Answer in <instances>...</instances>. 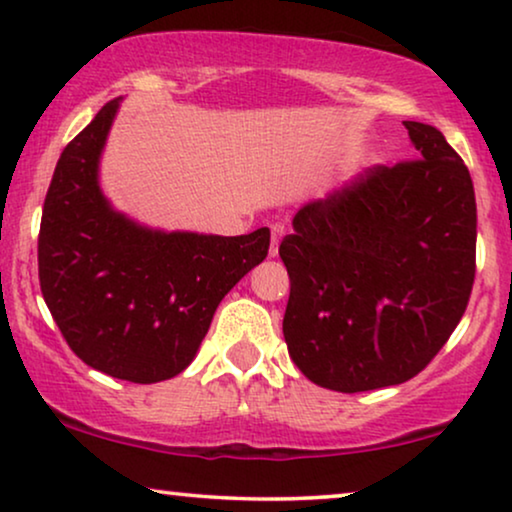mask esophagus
<instances>
[{
  "label": "esophagus",
  "mask_w": 512,
  "mask_h": 512,
  "mask_svg": "<svg viewBox=\"0 0 512 512\" xmlns=\"http://www.w3.org/2000/svg\"><path fill=\"white\" fill-rule=\"evenodd\" d=\"M284 235H286V228L282 223H275V226L270 228V256L279 254V244H282Z\"/></svg>",
  "instance_id": "esophagus-1"
}]
</instances>
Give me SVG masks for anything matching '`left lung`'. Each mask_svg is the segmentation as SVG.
Segmentation results:
<instances>
[{"instance_id": "obj_1", "label": "left lung", "mask_w": 512, "mask_h": 512, "mask_svg": "<svg viewBox=\"0 0 512 512\" xmlns=\"http://www.w3.org/2000/svg\"><path fill=\"white\" fill-rule=\"evenodd\" d=\"M422 158L375 165L293 216L279 244L284 340L307 380L356 394L408 382L464 317L478 214L443 132L403 121Z\"/></svg>"}]
</instances>
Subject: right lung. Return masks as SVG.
<instances>
[{"mask_svg":"<svg viewBox=\"0 0 512 512\" xmlns=\"http://www.w3.org/2000/svg\"><path fill=\"white\" fill-rule=\"evenodd\" d=\"M121 97L65 146L39 230V284L62 338L90 368L163 382L195 359L223 296L263 263L270 230L165 233L116 212L100 156Z\"/></svg>","mask_w":512,"mask_h":512,"instance_id":"right-lung-1","label":"right lung"}]
</instances>
